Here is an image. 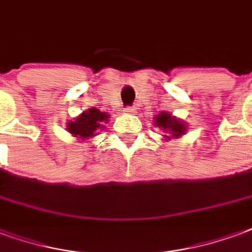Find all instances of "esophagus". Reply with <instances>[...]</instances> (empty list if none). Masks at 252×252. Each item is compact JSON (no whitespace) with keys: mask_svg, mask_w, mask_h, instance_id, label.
Segmentation results:
<instances>
[{"mask_svg":"<svg viewBox=\"0 0 252 252\" xmlns=\"http://www.w3.org/2000/svg\"><path fill=\"white\" fill-rule=\"evenodd\" d=\"M125 113H126V114H134V113H135V107H126V108H125Z\"/></svg>","mask_w":252,"mask_h":252,"instance_id":"34e87169","label":"esophagus"}]
</instances>
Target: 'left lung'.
<instances>
[{"instance_id":"obj_1","label":"left lung","mask_w":252,"mask_h":252,"mask_svg":"<svg viewBox=\"0 0 252 252\" xmlns=\"http://www.w3.org/2000/svg\"><path fill=\"white\" fill-rule=\"evenodd\" d=\"M153 125L165 133L161 139L164 142H168L170 139L181 138L188 131V125L185 124L184 121L176 118L174 115L166 113V111H161L159 114H157L154 117Z\"/></svg>"}]
</instances>
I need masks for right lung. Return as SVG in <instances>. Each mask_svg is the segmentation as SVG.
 <instances>
[{
  "instance_id": "1",
  "label": "right lung",
  "mask_w": 252,
  "mask_h": 252,
  "mask_svg": "<svg viewBox=\"0 0 252 252\" xmlns=\"http://www.w3.org/2000/svg\"><path fill=\"white\" fill-rule=\"evenodd\" d=\"M108 118L110 115L107 113L100 111L96 107H91L75 119L67 122V131L75 137L76 142L90 144L91 139L106 127L104 124H107Z\"/></svg>"
}]
</instances>
